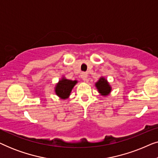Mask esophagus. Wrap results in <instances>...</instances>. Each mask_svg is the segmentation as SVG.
Returning <instances> with one entry per match:
<instances>
[{
	"instance_id": "1",
	"label": "esophagus",
	"mask_w": 158,
	"mask_h": 158,
	"mask_svg": "<svg viewBox=\"0 0 158 158\" xmlns=\"http://www.w3.org/2000/svg\"><path fill=\"white\" fill-rule=\"evenodd\" d=\"M81 78L84 81H85L86 80H87V77H88V74L86 73H81Z\"/></svg>"
}]
</instances>
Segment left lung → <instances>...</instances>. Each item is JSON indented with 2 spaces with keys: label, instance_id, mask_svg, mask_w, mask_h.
Here are the masks:
<instances>
[{
  "label": "left lung",
  "instance_id": "8db88e82",
  "mask_svg": "<svg viewBox=\"0 0 158 158\" xmlns=\"http://www.w3.org/2000/svg\"><path fill=\"white\" fill-rule=\"evenodd\" d=\"M96 86L98 88L99 93L103 96H106L111 92V87L107 83V81L103 77H101L100 80L96 83Z\"/></svg>",
  "mask_w": 158,
  "mask_h": 158
}]
</instances>
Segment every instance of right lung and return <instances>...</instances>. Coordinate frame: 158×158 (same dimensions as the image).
I'll list each match as a JSON object with an SVG mask.
<instances>
[{
  "mask_svg": "<svg viewBox=\"0 0 158 158\" xmlns=\"http://www.w3.org/2000/svg\"><path fill=\"white\" fill-rule=\"evenodd\" d=\"M76 81H70L65 78H62L55 88L56 94L62 99H65L68 98L73 88L76 84Z\"/></svg>",
  "mask_w": 158,
  "mask_h": 158,
  "instance_id": "right-lung-1",
  "label": "right lung"
}]
</instances>
